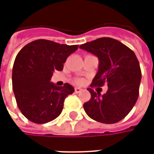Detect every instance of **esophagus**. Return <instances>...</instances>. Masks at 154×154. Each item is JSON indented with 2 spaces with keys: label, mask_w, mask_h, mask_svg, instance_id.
<instances>
[{
  "label": "esophagus",
  "mask_w": 154,
  "mask_h": 154,
  "mask_svg": "<svg viewBox=\"0 0 154 154\" xmlns=\"http://www.w3.org/2000/svg\"><path fill=\"white\" fill-rule=\"evenodd\" d=\"M74 91H75V92H76V93H79L80 91H82V88H80V87H75Z\"/></svg>",
  "instance_id": "34e87169"
}]
</instances>
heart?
I'll use <instances>...</instances> for the list:
<instances>
[{
	"label": "heart",
	"instance_id": "1",
	"mask_svg": "<svg viewBox=\"0 0 154 154\" xmlns=\"http://www.w3.org/2000/svg\"><path fill=\"white\" fill-rule=\"evenodd\" d=\"M74 82L76 84H82L83 83V80L82 78H77L74 80Z\"/></svg>",
	"mask_w": 154,
	"mask_h": 154
}]
</instances>
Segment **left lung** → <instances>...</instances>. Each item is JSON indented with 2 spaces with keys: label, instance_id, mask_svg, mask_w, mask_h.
Returning a JSON list of instances; mask_svg holds the SVG:
<instances>
[{
  "label": "left lung",
  "instance_id": "1",
  "mask_svg": "<svg viewBox=\"0 0 154 154\" xmlns=\"http://www.w3.org/2000/svg\"><path fill=\"white\" fill-rule=\"evenodd\" d=\"M80 48L99 58V70L91 87L108 86L102 97L88 88L91 99L83 104L84 110L98 122H119L130 112L139 97L142 73L135 54L121 42L107 37L87 42Z\"/></svg>",
  "mask_w": 154,
  "mask_h": 154
}]
</instances>
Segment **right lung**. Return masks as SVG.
Returning a JSON list of instances; mask_svg holds the SVG:
<instances>
[{"label": "right lung", "instance_id": "right-lung-1", "mask_svg": "<svg viewBox=\"0 0 154 154\" xmlns=\"http://www.w3.org/2000/svg\"><path fill=\"white\" fill-rule=\"evenodd\" d=\"M78 45H67L47 39L32 41L16 55L12 70V87L21 113L35 124L56 119L66 97L74 92L70 84L57 87L50 82L53 72L63 69L67 57Z\"/></svg>", "mask_w": 154, "mask_h": 154}]
</instances>
